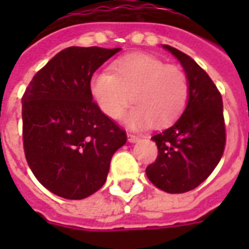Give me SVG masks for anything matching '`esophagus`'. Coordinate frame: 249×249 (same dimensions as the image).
I'll use <instances>...</instances> for the list:
<instances>
[{"instance_id":"esophagus-1","label":"esophagus","mask_w":249,"mask_h":249,"mask_svg":"<svg viewBox=\"0 0 249 249\" xmlns=\"http://www.w3.org/2000/svg\"><path fill=\"white\" fill-rule=\"evenodd\" d=\"M139 139H140L139 136L133 135V133H128V140H129L130 142H136V141L139 140Z\"/></svg>"}]
</instances>
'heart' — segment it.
Listing matches in <instances>:
<instances>
[{
    "label": "heart",
    "mask_w": 249,
    "mask_h": 249,
    "mask_svg": "<svg viewBox=\"0 0 249 249\" xmlns=\"http://www.w3.org/2000/svg\"><path fill=\"white\" fill-rule=\"evenodd\" d=\"M90 92L104 114L119 120L130 101L126 116L132 128L172 124L187 108L191 85L180 66L157 57L133 53L112 62L110 71H97L90 78Z\"/></svg>",
    "instance_id": "b5f03b06"
}]
</instances>
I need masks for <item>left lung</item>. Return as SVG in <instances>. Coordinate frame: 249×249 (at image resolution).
Returning a JSON list of instances; mask_svg holds the SVG:
<instances>
[{"instance_id": "1", "label": "left lung", "mask_w": 249, "mask_h": 249, "mask_svg": "<svg viewBox=\"0 0 249 249\" xmlns=\"http://www.w3.org/2000/svg\"><path fill=\"white\" fill-rule=\"evenodd\" d=\"M162 48L181 62L189 78L191 93L181 117L152 137L159 155L145 172L161 191L184 193L203 183L224 153L227 137L223 98L207 71L193 58L172 46Z\"/></svg>"}]
</instances>
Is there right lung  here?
Instances as JSON below:
<instances>
[{
  "label": "right lung",
  "instance_id": "1",
  "mask_svg": "<svg viewBox=\"0 0 249 249\" xmlns=\"http://www.w3.org/2000/svg\"><path fill=\"white\" fill-rule=\"evenodd\" d=\"M120 48H66L37 71L22 96L28 165L46 189L69 200L97 192L126 132L101 112L90 78Z\"/></svg>",
  "mask_w": 249,
  "mask_h": 249
}]
</instances>
